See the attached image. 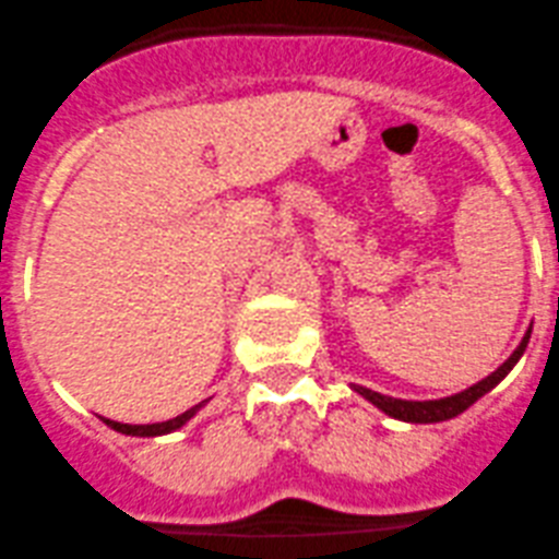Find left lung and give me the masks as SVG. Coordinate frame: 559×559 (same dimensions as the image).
<instances>
[{"label":"left lung","instance_id":"8db88e82","mask_svg":"<svg viewBox=\"0 0 559 559\" xmlns=\"http://www.w3.org/2000/svg\"><path fill=\"white\" fill-rule=\"evenodd\" d=\"M530 332H533V329H527V334L522 337L519 348H515L513 354H510L508 359H504V362L499 365V368L493 370L491 376H486V379L477 381V384L466 386V390L459 392V395L439 397V401H401V397L381 395V392H373V390H368V386H359V384H354V390L359 392L365 401H370L373 406H379L381 412L390 414V417L403 419V423H444V419H453V417H459L461 412H466L472 403L480 401L486 392H491L493 386H497L499 381H502L504 376L513 370V365L519 362L524 350H527Z\"/></svg>","mask_w":559,"mask_h":559}]
</instances>
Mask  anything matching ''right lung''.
<instances>
[{"instance_id":"1","label":"right lung","mask_w":559,"mask_h":559,"mask_svg":"<svg viewBox=\"0 0 559 559\" xmlns=\"http://www.w3.org/2000/svg\"><path fill=\"white\" fill-rule=\"evenodd\" d=\"M203 406H205V401H203V403H197V406H191L189 412L178 414V417L167 419V423H153V425H129V423H115V419H106V417H100V419H104V423L109 425L111 430H117V433H126V436H164V433H173V430L183 428V425L189 423V419L194 417V414L200 412V408H203Z\"/></svg>"}]
</instances>
